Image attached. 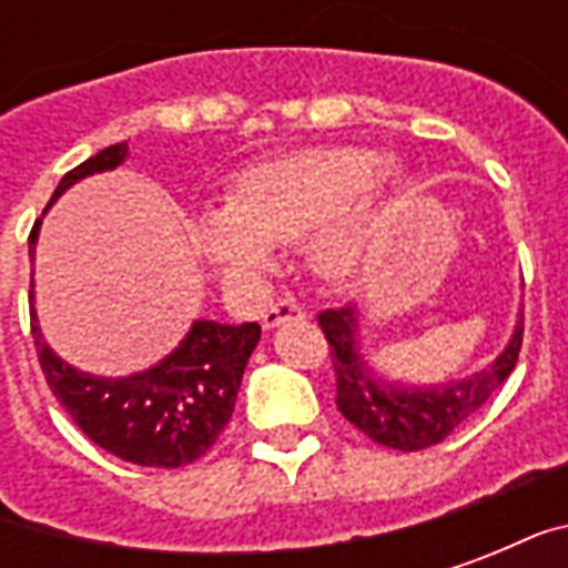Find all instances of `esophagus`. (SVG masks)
Returning a JSON list of instances; mask_svg holds the SVG:
<instances>
[{
    "instance_id": "34e87169",
    "label": "esophagus",
    "mask_w": 568,
    "mask_h": 568,
    "mask_svg": "<svg viewBox=\"0 0 568 568\" xmlns=\"http://www.w3.org/2000/svg\"><path fill=\"white\" fill-rule=\"evenodd\" d=\"M304 316H307V313H304V307H301L297 301H292V297H283V301H276L271 310H264L261 322H264V328H276V325H283V322L304 320Z\"/></svg>"
}]
</instances>
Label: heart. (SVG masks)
<instances>
[{"mask_svg":"<svg viewBox=\"0 0 568 568\" xmlns=\"http://www.w3.org/2000/svg\"><path fill=\"white\" fill-rule=\"evenodd\" d=\"M402 191L405 175L381 163L377 151L356 145L297 151L240 175L227 210L200 215L194 243L234 285L258 283L271 271V246H292L307 236L322 267L346 276L368 258Z\"/></svg>","mask_w":568,"mask_h":568,"instance_id":"heart-1","label":"heart"}]
</instances>
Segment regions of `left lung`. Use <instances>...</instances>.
<instances>
[{
	"label": "left lung",
	"mask_w": 568,
	"mask_h": 568,
	"mask_svg": "<svg viewBox=\"0 0 568 568\" xmlns=\"http://www.w3.org/2000/svg\"><path fill=\"white\" fill-rule=\"evenodd\" d=\"M325 341L332 346V365L337 374V410L371 440L393 450H426L432 444L463 426L475 410L487 405V398L517 365L524 344V320L514 325L508 346L463 381L435 383V386H405L386 381L368 368L358 353V307H337L320 313Z\"/></svg>",
	"instance_id": "1"
}]
</instances>
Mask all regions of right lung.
<instances>
[{
    "instance_id": "obj_1",
    "label": "right lung",
    "mask_w": 568,
    "mask_h": 568,
    "mask_svg": "<svg viewBox=\"0 0 568 568\" xmlns=\"http://www.w3.org/2000/svg\"><path fill=\"white\" fill-rule=\"evenodd\" d=\"M128 154V142L97 151L60 179L51 203L81 179L121 166ZM39 224L42 219L32 224L30 261L36 258ZM30 316L44 381L72 423L112 456L145 468H179L210 450L234 414L243 371L261 341L258 322L222 325L197 320L158 365L128 377H97L72 368L44 344L32 304Z\"/></svg>"
}]
</instances>
